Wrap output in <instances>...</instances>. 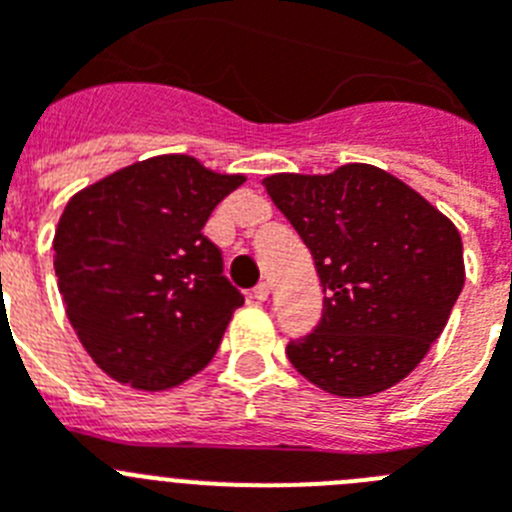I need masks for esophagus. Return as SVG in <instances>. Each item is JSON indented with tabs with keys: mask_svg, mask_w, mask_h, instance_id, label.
Wrapping results in <instances>:
<instances>
[{
	"mask_svg": "<svg viewBox=\"0 0 512 512\" xmlns=\"http://www.w3.org/2000/svg\"><path fill=\"white\" fill-rule=\"evenodd\" d=\"M251 295H253V300H259V302H266V300H269V295H271V289H269V284H266V282H261V284H259V287H253V292H251Z\"/></svg>",
	"mask_w": 512,
	"mask_h": 512,
	"instance_id": "34e87169",
	"label": "esophagus"
}]
</instances>
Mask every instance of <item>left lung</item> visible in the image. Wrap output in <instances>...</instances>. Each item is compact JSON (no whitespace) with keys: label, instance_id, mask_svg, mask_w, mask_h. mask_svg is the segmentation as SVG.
<instances>
[{"label":"left lung","instance_id":"obj_1","mask_svg":"<svg viewBox=\"0 0 512 512\" xmlns=\"http://www.w3.org/2000/svg\"><path fill=\"white\" fill-rule=\"evenodd\" d=\"M264 187L310 248L323 320L292 341L297 372L336 397L390 390L425 359L464 287L456 225L390 171L271 174Z\"/></svg>","mask_w":512,"mask_h":512}]
</instances>
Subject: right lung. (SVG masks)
Returning a JSON list of instances; mask_svg holds the SVG:
<instances>
[{
    "label": "right lung",
    "instance_id": "obj_1",
    "mask_svg": "<svg viewBox=\"0 0 512 512\" xmlns=\"http://www.w3.org/2000/svg\"><path fill=\"white\" fill-rule=\"evenodd\" d=\"M246 182L187 153L112 171L66 202L53 266L66 318L94 364L140 392L202 372L243 295L202 235L217 202Z\"/></svg>",
    "mask_w": 512,
    "mask_h": 512
}]
</instances>
